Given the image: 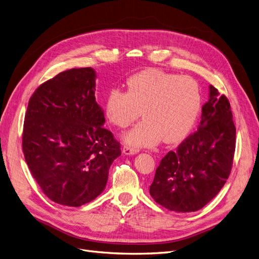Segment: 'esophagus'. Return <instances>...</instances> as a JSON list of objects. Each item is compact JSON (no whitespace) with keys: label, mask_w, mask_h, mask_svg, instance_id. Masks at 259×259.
<instances>
[{"label":"esophagus","mask_w":259,"mask_h":259,"mask_svg":"<svg viewBox=\"0 0 259 259\" xmlns=\"http://www.w3.org/2000/svg\"><path fill=\"white\" fill-rule=\"evenodd\" d=\"M140 151V149L138 148H133V147H130V146H122V153H125L127 155H131V154H136Z\"/></svg>","instance_id":"esophagus-1"}]
</instances>
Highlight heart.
Here are the masks:
<instances>
[{
	"instance_id": "b5f03b06",
	"label": "heart",
	"mask_w": 259,
	"mask_h": 259,
	"mask_svg": "<svg viewBox=\"0 0 259 259\" xmlns=\"http://www.w3.org/2000/svg\"><path fill=\"white\" fill-rule=\"evenodd\" d=\"M201 109L198 83L188 76L146 70L127 81V91L113 89L108 94L107 119L126 128L142 111L144 119L123 134V141L134 147L159 143L174 144L184 140L194 128Z\"/></svg>"
}]
</instances>
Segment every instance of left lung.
<instances>
[{"mask_svg": "<svg viewBox=\"0 0 259 259\" xmlns=\"http://www.w3.org/2000/svg\"><path fill=\"white\" fill-rule=\"evenodd\" d=\"M236 147V128L226 95L209 85V99L202 107L198 131L156 168L150 195L156 203L179 212L206 205L226 184Z\"/></svg>", "mask_w": 259, "mask_h": 259, "instance_id": "1", "label": "left lung"}]
</instances>
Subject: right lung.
I'll use <instances>...</instances> for the list:
<instances>
[{"mask_svg": "<svg viewBox=\"0 0 259 259\" xmlns=\"http://www.w3.org/2000/svg\"><path fill=\"white\" fill-rule=\"evenodd\" d=\"M95 71L71 69L40 84L29 98L22 134L25 161L49 199L81 206L106 187L120 144L104 128Z\"/></svg>", "mask_w": 259, "mask_h": 259, "instance_id": "add662e5", "label": "right lung"}]
</instances>
